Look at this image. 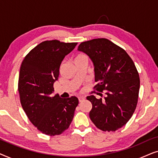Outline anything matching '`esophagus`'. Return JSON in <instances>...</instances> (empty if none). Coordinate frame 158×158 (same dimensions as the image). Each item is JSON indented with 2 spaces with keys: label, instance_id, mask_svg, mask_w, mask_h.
Wrapping results in <instances>:
<instances>
[{
  "label": "esophagus",
  "instance_id": "1",
  "mask_svg": "<svg viewBox=\"0 0 158 158\" xmlns=\"http://www.w3.org/2000/svg\"><path fill=\"white\" fill-rule=\"evenodd\" d=\"M84 100H85V98H84L83 97H78L79 102H82V101H83Z\"/></svg>",
  "mask_w": 158,
  "mask_h": 158
}]
</instances>
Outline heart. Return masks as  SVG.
<instances>
[{
	"label": "heart",
	"mask_w": 158,
	"mask_h": 158,
	"mask_svg": "<svg viewBox=\"0 0 158 158\" xmlns=\"http://www.w3.org/2000/svg\"><path fill=\"white\" fill-rule=\"evenodd\" d=\"M84 57H85V56L84 55H79V56H77V57L75 58V60H79V59H82V58H84Z\"/></svg>",
	"instance_id": "b5f03b06"
}]
</instances>
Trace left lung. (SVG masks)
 Instances as JSON below:
<instances>
[{
	"label": "left lung",
	"instance_id": "obj_1",
	"mask_svg": "<svg viewBox=\"0 0 158 158\" xmlns=\"http://www.w3.org/2000/svg\"><path fill=\"white\" fill-rule=\"evenodd\" d=\"M77 49L94 63L98 83L94 89L106 94L103 98L87 96L92 103L90 120L101 130L115 131L128 122L137 107L140 81L135 64L124 49L105 38L82 42Z\"/></svg>",
	"mask_w": 158,
	"mask_h": 158
}]
</instances>
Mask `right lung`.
I'll use <instances>...</instances> for the list:
<instances>
[{"instance_id":"obj_1","label":"right lung","mask_w":158,"mask_h":158,"mask_svg":"<svg viewBox=\"0 0 158 158\" xmlns=\"http://www.w3.org/2000/svg\"><path fill=\"white\" fill-rule=\"evenodd\" d=\"M77 44L44 41L32 49L21 63L18 83L21 104L30 122L44 135H59L68 129L78 105L75 96H52L61 62Z\"/></svg>"}]
</instances>
